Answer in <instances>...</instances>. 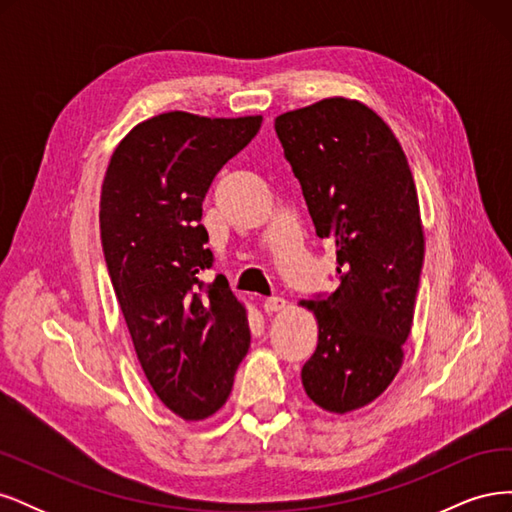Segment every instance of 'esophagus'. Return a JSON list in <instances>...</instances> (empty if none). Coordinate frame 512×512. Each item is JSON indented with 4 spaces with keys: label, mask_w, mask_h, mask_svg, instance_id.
<instances>
[{
    "label": "esophagus",
    "mask_w": 512,
    "mask_h": 512,
    "mask_svg": "<svg viewBox=\"0 0 512 512\" xmlns=\"http://www.w3.org/2000/svg\"><path fill=\"white\" fill-rule=\"evenodd\" d=\"M262 307H265L267 314H277V312H282V309L286 307V299H282V297H271V299H265V303H262Z\"/></svg>",
    "instance_id": "esophagus-1"
}]
</instances>
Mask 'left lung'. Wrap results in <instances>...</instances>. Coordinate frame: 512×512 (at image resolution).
<instances>
[{"instance_id": "1", "label": "left lung", "mask_w": 512, "mask_h": 512, "mask_svg": "<svg viewBox=\"0 0 512 512\" xmlns=\"http://www.w3.org/2000/svg\"><path fill=\"white\" fill-rule=\"evenodd\" d=\"M316 235L337 250L339 286L299 301L318 322L303 369L307 397L348 414L378 399L399 374L412 329L425 232L408 158L384 119L333 96L275 117Z\"/></svg>"}]
</instances>
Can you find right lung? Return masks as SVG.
I'll list each match as a JSON object with an SVG mask.
<instances>
[{
	"mask_svg": "<svg viewBox=\"0 0 512 512\" xmlns=\"http://www.w3.org/2000/svg\"><path fill=\"white\" fill-rule=\"evenodd\" d=\"M262 115L168 111L121 138L102 181L100 230L108 275L145 378L183 421H205L232 391L250 348L247 309L218 275L203 200L218 170L252 141Z\"/></svg>",
	"mask_w": 512,
	"mask_h": 512,
	"instance_id": "1",
	"label": "right lung"
}]
</instances>
